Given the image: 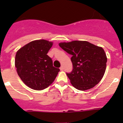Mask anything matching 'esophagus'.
Returning <instances> with one entry per match:
<instances>
[{
	"mask_svg": "<svg viewBox=\"0 0 123 123\" xmlns=\"http://www.w3.org/2000/svg\"><path fill=\"white\" fill-rule=\"evenodd\" d=\"M60 70L61 71H63L64 70V67H63V66H61L60 67Z\"/></svg>",
	"mask_w": 123,
	"mask_h": 123,
	"instance_id": "obj_1",
	"label": "esophagus"
}]
</instances>
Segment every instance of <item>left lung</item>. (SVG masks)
<instances>
[{"label":"left lung","instance_id":"1","mask_svg":"<svg viewBox=\"0 0 123 123\" xmlns=\"http://www.w3.org/2000/svg\"><path fill=\"white\" fill-rule=\"evenodd\" d=\"M59 45L72 55L73 68L67 75L75 89L86 90L99 83L105 74L107 62L102 48L86 41L63 42Z\"/></svg>","mask_w":123,"mask_h":123}]
</instances>
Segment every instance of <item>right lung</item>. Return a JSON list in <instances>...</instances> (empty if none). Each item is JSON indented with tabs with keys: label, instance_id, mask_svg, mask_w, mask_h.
Segmentation results:
<instances>
[{
	"label": "right lung",
	"instance_id": "obj_1",
	"mask_svg": "<svg viewBox=\"0 0 123 123\" xmlns=\"http://www.w3.org/2000/svg\"><path fill=\"white\" fill-rule=\"evenodd\" d=\"M53 43L46 40L30 42L17 51L15 59L17 71L22 81L34 90H41L51 85L60 69L53 66L47 55Z\"/></svg>",
	"mask_w": 123,
	"mask_h": 123
}]
</instances>
